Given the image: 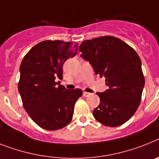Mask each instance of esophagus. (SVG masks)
Here are the masks:
<instances>
[{
  "instance_id": "34e87169",
  "label": "esophagus",
  "mask_w": 159,
  "mask_h": 159,
  "mask_svg": "<svg viewBox=\"0 0 159 159\" xmlns=\"http://www.w3.org/2000/svg\"><path fill=\"white\" fill-rule=\"evenodd\" d=\"M90 95V93H88V92L84 91L83 92V96L84 97H89Z\"/></svg>"
}]
</instances>
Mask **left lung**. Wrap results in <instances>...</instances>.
<instances>
[{
	"mask_svg": "<svg viewBox=\"0 0 159 159\" xmlns=\"http://www.w3.org/2000/svg\"><path fill=\"white\" fill-rule=\"evenodd\" d=\"M81 57L89 61L108 89L97 93L100 103L94 118L109 127H116L133 116L141 102L145 86L141 61L135 50L121 39L102 36L82 42Z\"/></svg>",
	"mask_w": 159,
	"mask_h": 159,
	"instance_id": "8db88e82",
	"label": "left lung"
}]
</instances>
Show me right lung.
I'll return each instance as SVG.
<instances>
[{"mask_svg":"<svg viewBox=\"0 0 159 159\" xmlns=\"http://www.w3.org/2000/svg\"><path fill=\"white\" fill-rule=\"evenodd\" d=\"M77 43L46 40L34 45L20 65L18 91L23 107L35 124L46 130L69 125L80 89L67 90L56 79H63L65 61L77 54Z\"/></svg>","mask_w":159,"mask_h":159,"instance_id":"add662e5","label":"right lung"}]
</instances>
